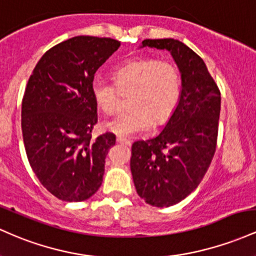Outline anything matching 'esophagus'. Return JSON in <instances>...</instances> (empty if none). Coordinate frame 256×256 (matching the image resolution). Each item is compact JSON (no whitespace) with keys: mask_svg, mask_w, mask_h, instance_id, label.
<instances>
[{"mask_svg":"<svg viewBox=\"0 0 256 256\" xmlns=\"http://www.w3.org/2000/svg\"><path fill=\"white\" fill-rule=\"evenodd\" d=\"M116 142L120 143V144L131 146V141H128V140H125V138H122V137H116Z\"/></svg>","mask_w":256,"mask_h":256,"instance_id":"34e87169","label":"esophagus"}]
</instances>
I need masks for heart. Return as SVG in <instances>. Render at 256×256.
<instances>
[{"label":"heart","mask_w":256,"mask_h":256,"mask_svg":"<svg viewBox=\"0 0 256 256\" xmlns=\"http://www.w3.org/2000/svg\"><path fill=\"white\" fill-rule=\"evenodd\" d=\"M114 86L96 78L91 92L97 108L104 114L116 110L119 94L128 98V110L103 122V128L120 137H132L150 126L165 122L181 97V74L169 60L134 58L112 72Z\"/></svg>","instance_id":"1"}]
</instances>
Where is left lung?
I'll list each match as a JSON object with an SVG mask.
<instances>
[{"label": "left lung", "instance_id": "8db88e82", "mask_svg": "<svg viewBox=\"0 0 256 256\" xmlns=\"http://www.w3.org/2000/svg\"><path fill=\"white\" fill-rule=\"evenodd\" d=\"M169 50L181 72V97L159 134L132 144L130 168L137 193L153 206H171L193 192L216 150L221 94L198 54L174 38L142 41Z\"/></svg>", "mask_w": 256, "mask_h": 256}]
</instances>
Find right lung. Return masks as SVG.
I'll return each instance as SVG.
<instances>
[{"instance_id": "obj_1", "label": "right lung", "mask_w": 256, "mask_h": 256, "mask_svg": "<svg viewBox=\"0 0 256 256\" xmlns=\"http://www.w3.org/2000/svg\"><path fill=\"white\" fill-rule=\"evenodd\" d=\"M120 47L109 38L75 36L47 50L28 81L22 131L30 166L41 184L64 202L97 192L115 134L92 138L97 106L94 74Z\"/></svg>"}]
</instances>
